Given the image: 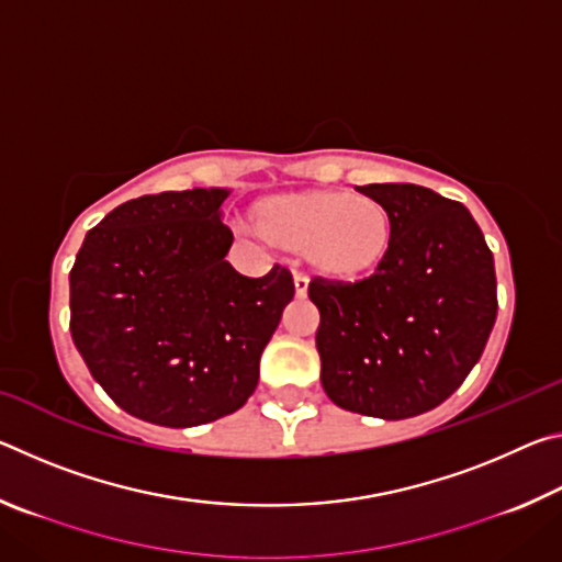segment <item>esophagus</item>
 Listing matches in <instances>:
<instances>
[{
	"label": "esophagus",
	"instance_id": "obj_1",
	"mask_svg": "<svg viewBox=\"0 0 562 562\" xmlns=\"http://www.w3.org/2000/svg\"><path fill=\"white\" fill-rule=\"evenodd\" d=\"M307 288H310L307 274L294 272V294H297V297H307Z\"/></svg>",
	"mask_w": 562,
	"mask_h": 562
}]
</instances>
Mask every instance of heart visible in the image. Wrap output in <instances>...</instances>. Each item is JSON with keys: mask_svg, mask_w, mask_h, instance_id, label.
<instances>
[{"mask_svg": "<svg viewBox=\"0 0 562 562\" xmlns=\"http://www.w3.org/2000/svg\"><path fill=\"white\" fill-rule=\"evenodd\" d=\"M250 221L265 243L302 252L319 274L337 280L372 272L394 240V215L384 201L337 188L265 198Z\"/></svg>", "mask_w": 562, "mask_h": 562, "instance_id": "b5f03b06", "label": "heart"}]
</instances>
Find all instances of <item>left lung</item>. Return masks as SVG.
Segmentation results:
<instances>
[{
    "instance_id": "8db88e82",
    "label": "left lung",
    "mask_w": 562,
    "mask_h": 562,
    "mask_svg": "<svg viewBox=\"0 0 562 562\" xmlns=\"http://www.w3.org/2000/svg\"><path fill=\"white\" fill-rule=\"evenodd\" d=\"M394 215L374 274L315 278L322 386L347 412L412 418L446 402L481 359L496 322V270L465 205L414 183L357 186Z\"/></svg>"
}]
</instances>
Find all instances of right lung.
<instances>
[{
	"instance_id": "1",
	"label": "right lung",
	"mask_w": 562,
	"mask_h": 562,
	"mask_svg": "<svg viewBox=\"0 0 562 562\" xmlns=\"http://www.w3.org/2000/svg\"><path fill=\"white\" fill-rule=\"evenodd\" d=\"M223 188L166 190L91 227L71 268V337L91 376L144 422L186 429L240 408L294 297L288 268L225 260Z\"/></svg>"
}]
</instances>
